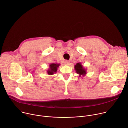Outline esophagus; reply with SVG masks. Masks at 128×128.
Masks as SVG:
<instances>
[{"instance_id":"1","label":"esophagus","mask_w":128,"mask_h":128,"mask_svg":"<svg viewBox=\"0 0 128 128\" xmlns=\"http://www.w3.org/2000/svg\"><path fill=\"white\" fill-rule=\"evenodd\" d=\"M65 65H69V63H70V62L69 61H68V60H65Z\"/></svg>"}]
</instances>
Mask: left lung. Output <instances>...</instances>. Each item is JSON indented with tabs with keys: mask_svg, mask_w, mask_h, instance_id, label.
I'll use <instances>...</instances> for the list:
<instances>
[{
	"mask_svg": "<svg viewBox=\"0 0 128 128\" xmlns=\"http://www.w3.org/2000/svg\"><path fill=\"white\" fill-rule=\"evenodd\" d=\"M74 69L76 70V74L79 75V77L81 76L84 77L87 74L86 69L84 67V66L82 64V63L80 62L78 63L76 65H74Z\"/></svg>",
	"mask_w": 128,
	"mask_h": 128,
	"instance_id": "left-lung-1",
	"label": "left lung"
}]
</instances>
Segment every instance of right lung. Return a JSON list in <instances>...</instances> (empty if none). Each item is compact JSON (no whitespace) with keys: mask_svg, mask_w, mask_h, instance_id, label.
<instances>
[{"mask_svg":"<svg viewBox=\"0 0 128 128\" xmlns=\"http://www.w3.org/2000/svg\"><path fill=\"white\" fill-rule=\"evenodd\" d=\"M60 65V64L58 63H52L50 64L49 65V68L47 70L46 72L48 75H53L55 73L57 72V69L59 66Z\"/></svg>","mask_w":128,"mask_h":128,"instance_id":"obj_1","label":"right lung"}]
</instances>
